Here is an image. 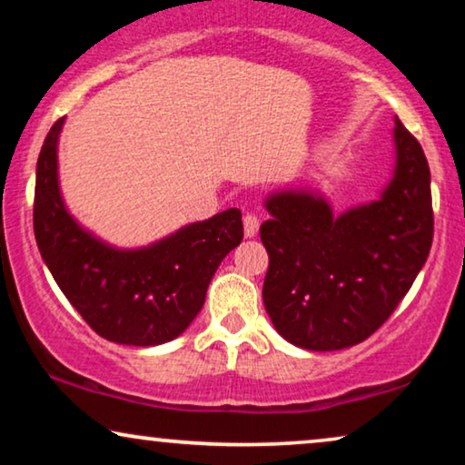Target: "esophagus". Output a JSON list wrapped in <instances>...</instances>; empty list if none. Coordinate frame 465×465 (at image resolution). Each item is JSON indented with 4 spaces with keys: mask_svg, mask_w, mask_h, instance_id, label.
<instances>
[{
    "mask_svg": "<svg viewBox=\"0 0 465 465\" xmlns=\"http://www.w3.org/2000/svg\"><path fill=\"white\" fill-rule=\"evenodd\" d=\"M243 228H245V237H247V239L256 237L258 228H260V220H258L253 213H247L245 218H243Z\"/></svg>",
    "mask_w": 465,
    "mask_h": 465,
    "instance_id": "34e87169",
    "label": "esophagus"
}]
</instances>
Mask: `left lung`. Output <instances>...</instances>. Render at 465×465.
I'll use <instances>...</instances> for the list:
<instances>
[{"mask_svg": "<svg viewBox=\"0 0 465 465\" xmlns=\"http://www.w3.org/2000/svg\"><path fill=\"white\" fill-rule=\"evenodd\" d=\"M269 252L262 301L292 345L339 351L366 341L393 313L430 256V167L396 118L393 169L374 201L334 213L317 190L285 188L264 201Z\"/></svg>", "mask_w": 465, "mask_h": 465, "instance_id": "left-lung-1", "label": "left lung"}]
</instances>
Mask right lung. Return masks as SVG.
Returning <instances> with one entry per match:
<instances>
[{"label": "right lung", "instance_id": "right-lung-1", "mask_svg": "<svg viewBox=\"0 0 465 465\" xmlns=\"http://www.w3.org/2000/svg\"><path fill=\"white\" fill-rule=\"evenodd\" d=\"M44 139L35 169L34 231L42 260L84 322L118 345L154 347L186 330L228 252L243 239L239 209L193 222L143 247H116L69 213L59 182V137Z\"/></svg>", "mask_w": 465, "mask_h": 465}]
</instances>
